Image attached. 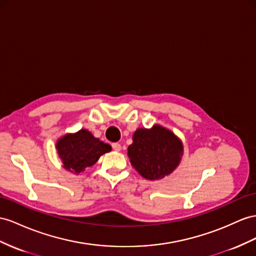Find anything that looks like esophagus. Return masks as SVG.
<instances>
[{
    "mask_svg": "<svg viewBox=\"0 0 256 256\" xmlns=\"http://www.w3.org/2000/svg\"><path fill=\"white\" fill-rule=\"evenodd\" d=\"M111 146H112V149L116 150V152H120V150H121V145L119 142H114Z\"/></svg>",
    "mask_w": 256,
    "mask_h": 256,
    "instance_id": "34e87169",
    "label": "esophagus"
}]
</instances>
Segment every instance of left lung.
I'll return each mask as SVG.
<instances>
[{
    "mask_svg": "<svg viewBox=\"0 0 256 256\" xmlns=\"http://www.w3.org/2000/svg\"><path fill=\"white\" fill-rule=\"evenodd\" d=\"M182 142L171 130L154 124L152 128H138L128 148L130 164L142 178L161 180L171 174L182 160Z\"/></svg>",
    "mask_w": 256,
    "mask_h": 256,
    "instance_id": "8db88e82",
    "label": "left lung"
}]
</instances>
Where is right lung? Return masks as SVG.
Wrapping results in <instances>:
<instances>
[{"label":"right lung","mask_w":256,"mask_h":256,"mask_svg":"<svg viewBox=\"0 0 256 256\" xmlns=\"http://www.w3.org/2000/svg\"><path fill=\"white\" fill-rule=\"evenodd\" d=\"M56 149L64 168L74 174L94 166L104 154L111 152V146L82 128L74 134H66L57 140Z\"/></svg>","instance_id":"right-lung-1"}]
</instances>
